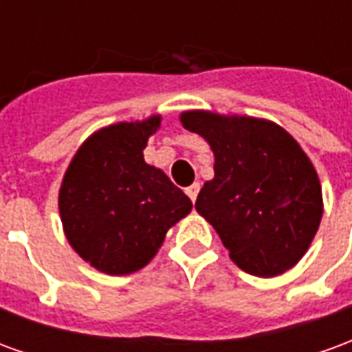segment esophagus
<instances>
[{
  "label": "esophagus",
  "mask_w": 352,
  "mask_h": 352,
  "mask_svg": "<svg viewBox=\"0 0 352 352\" xmlns=\"http://www.w3.org/2000/svg\"><path fill=\"white\" fill-rule=\"evenodd\" d=\"M198 192H199V184L194 183V184H190L188 188H186V196H188L192 201H196V198H198Z\"/></svg>",
  "instance_id": "esophagus-1"
}]
</instances>
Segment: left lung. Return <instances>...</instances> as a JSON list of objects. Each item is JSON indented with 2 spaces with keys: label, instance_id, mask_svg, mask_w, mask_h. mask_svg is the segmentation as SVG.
Returning a JSON list of instances; mask_svg holds the SVG:
<instances>
[{
  "label": "left lung",
  "instance_id": "1",
  "mask_svg": "<svg viewBox=\"0 0 352 352\" xmlns=\"http://www.w3.org/2000/svg\"><path fill=\"white\" fill-rule=\"evenodd\" d=\"M214 153V179L196 209L213 224L230 258L258 277L285 273L302 258L322 217L317 171L280 126L206 111L181 115Z\"/></svg>",
  "mask_w": 352,
  "mask_h": 352
}]
</instances>
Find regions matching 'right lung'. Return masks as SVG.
Wrapping results in <instances>:
<instances>
[{
    "mask_svg": "<svg viewBox=\"0 0 352 352\" xmlns=\"http://www.w3.org/2000/svg\"><path fill=\"white\" fill-rule=\"evenodd\" d=\"M160 116L120 122L85 141L65 171L60 214L79 256L109 275L151 262L168 228L190 213L192 201L160 169L143 160Z\"/></svg>",
    "mask_w": 352,
    "mask_h": 352,
    "instance_id": "1",
    "label": "right lung"
}]
</instances>
